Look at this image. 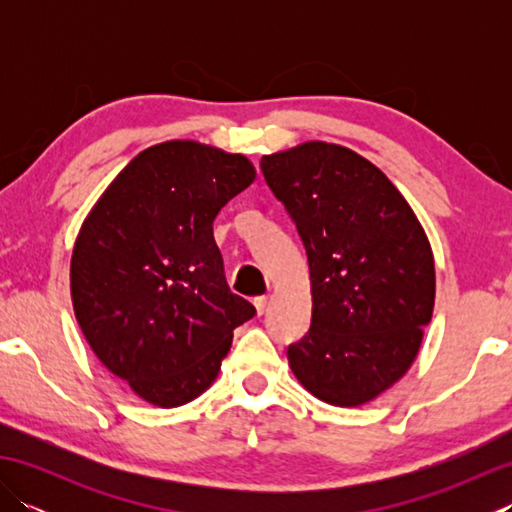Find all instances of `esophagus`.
Returning a JSON list of instances; mask_svg holds the SVG:
<instances>
[{
	"instance_id": "34e87169",
	"label": "esophagus",
	"mask_w": 512,
	"mask_h": 512,
	"mask_svg": "<svg viewBox=\"0 0 512 512\" xmlns=\"http://www.w3.org/2000/svg\"><path fill=\"white\" fill-rule=\"evenodd\" d=\"M255 308H257V314H264L266 308H268V297H255Z\"/></svg>"
}]
</instances>
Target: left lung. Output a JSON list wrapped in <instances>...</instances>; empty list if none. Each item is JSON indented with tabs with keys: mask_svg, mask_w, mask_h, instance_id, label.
Wrapping results in <instances>:
<instances>
[{
	"mask_svg": "<svg viewBox=\"0 0 512 512\" xmlns=\"http://www.w3.org/2000/svg\"><path fill=\"white\" fill-rule=\"evenodd\" d=\"M262 173L306 248L312 323L288 363L312 396L358 407L405 376L436 299L416 213L356 151L303 143L264 156Z\"/></svg>",
	"mask_w": 512,
	"mask_h": 512,
	"instance_id": "left-lung-1",
	"label": "left lung"
}]
</instances>
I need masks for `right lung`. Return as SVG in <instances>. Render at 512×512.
Listing matches in <instances>:
<instances>
[{
	"label": "right lung",
	"mask_w": 512,
	"mask_h": 512,
	"mask_svg": "<svg viewBox=\"0 0 512 512\" xmlns=\"http://www.w3.org/2000/svg\"><path fill=\"white\" fill-rule=\"evenodd\" d=\"M255 180L242 154L169 140L118 173L76 237L70 290L99 361L156 407L209 389L255 317L224 277L213 220Z\"/></svg>",
	"instance_id": "add662e5"
}]
</instances>
